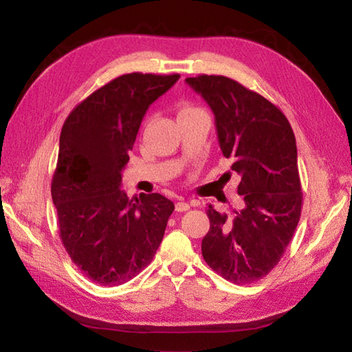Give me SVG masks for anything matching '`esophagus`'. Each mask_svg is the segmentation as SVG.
I'll list each match as a JSON object with an SVG mask.
<instances>
[{"mask_svg":"<svg viewBox=\"0 0 352 352\" xmlns=\"http://www.w3.org/2000/svg\"><path fill=\"white\" fill-rule=\"evenodd\" d=\"M190 209V203L186 201H177L176 203V210L177 212H185V210Z\"/></svg>","mask_w":352,"mask_h":352,"instance_id":"1","label":"esophagus"}]
</instances>
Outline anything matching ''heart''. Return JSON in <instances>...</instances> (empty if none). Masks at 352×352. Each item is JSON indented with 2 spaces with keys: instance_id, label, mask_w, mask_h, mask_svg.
<instances>
[{
  "instance_id": "heart-1",
  "label": "heart",
  "mask_w": 352,
  "mask_h": 352,
  "mask_svg": "<svg viewBox=\"0 0 352 352\" xmlns=\"http://www.w3.org/2000/svg\"><path fill=\"white\" fill-rule=\"evenodd\" d=\"M192 111H199V108H194V107H190V105H182L181 108H179L177 117L179 116H184V114H188V113H192Z\"/></svg>"
}]
</instances>
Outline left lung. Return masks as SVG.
Returning a JSON list of instances; mask_svg holds the SVG:
<instances>
[{"instance_id":"left-lung-1","label":"left lung","mask_w":352,"mask_h":352,"mask_svg":"<svg viewBox=\"0 0 352 352\" xmlns=\"http://www.w3.org/2000/svg\"><path fill=\"white\" fill-rule=\"evenodd\" d=\"M185 82L212 110L218 144L241 176L239 210L230 217L209 205L203 259L232 283H254L282 259L300 221L294 131L274 104L228 76L199 75Z\"/></svg>"}]
</instances>
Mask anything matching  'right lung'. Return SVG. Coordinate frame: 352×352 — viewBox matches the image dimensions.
<instances>
[{
  "label": "right lung",
  "mask_w": 352,
  "mask_h": 352,
  "mask_svg": "<svg viewBox=\"0 0 352 352\" xmlns=\"http://www.w3.org/2000/svg\"><path fill=\"white\" fill-rule=\"evenodd\" d=\"M179 78L122 75L76 105L61 129L52 201L61 242L91 282H129L161 244L173 201L158 192L129 199L120 188L122 170L147 108Z\"/></svg>",
  "instance_id": "right-lung-1"
}]
</instances>
